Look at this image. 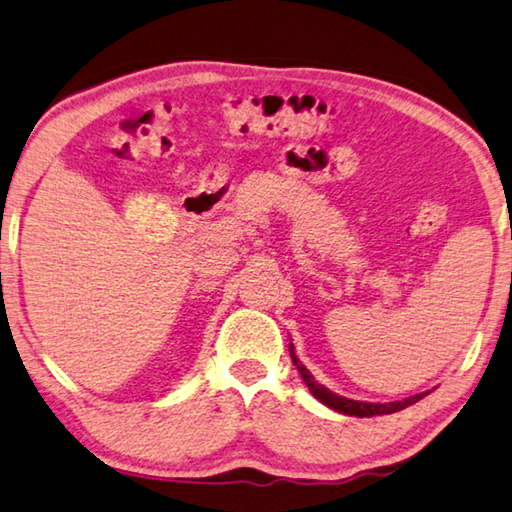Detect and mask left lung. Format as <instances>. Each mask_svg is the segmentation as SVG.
<instances>
[{"instance_id":"1","label":"left lung","mask_w":512,"mask_h":512,"mask_svg":"<svg viewBox=\"0 0 512 512\" xmlns=\"http://www.w3.org/2000/svg\"><path fill=\"white\" fill-rule=\"evenodd\" d=\"M290 357L294 366H297V371L301 373L303 382H306V387L310 389L312 396H315L319 402H324L326 407L339 411V414H346V416H357V418H371V416H384V414H396L400 409H407L409 405H414V402L423 400L429 391L425 393H416V396L405 398V400H396V402H362V400H351V398H344V396H337L330 389H326L324 384H319L315 378H312V373L306 369L299 362L297 353H294V346L290 344Z\"/></svg>"}]
</instances>
